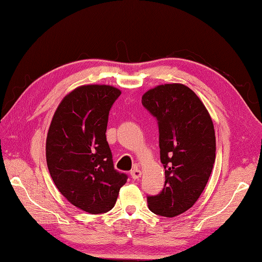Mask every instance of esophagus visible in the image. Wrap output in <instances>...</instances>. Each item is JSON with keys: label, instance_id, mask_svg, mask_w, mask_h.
I'll list each match as a JSON object with an SVG mask.
<instances>
[{"label": "esophagus", "instance_id": "esophagus-1", "mask_svg": "<svg viewBox=\"0 0 262 262\" xmlns=\"http://www.w3.org/2000/svg\"><path fill=\"white\" fill-rule=\"evenodd\" d=\"M141 174H142V172L140 171V168L137 167V166H135L134 168H133V170L130 171V176H132V178L133 179H139V178H141Z\"/></svg>", "mask_w": 262, "mask_h": 262}]
</instances>
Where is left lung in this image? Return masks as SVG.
<instances>
[{
	"mask_svg": "<svg viewBox=\"0 0 262 262\" xmlns=\"http://www.w3.org/2000/svg\"><path fill=\"white\" fill-rule=\"evenodd\" d=\"M142 105L158 121L162 192L147 198L149 209L174 217L192 208L209 180L216 157L214 125L200 98L179 83L158 85L142 96Z\"/></svg>",
	"mask_w": 262,
	"mask_h": 262,
	"instance_id": "1",
	"label": "left lung"
}]
</instances>
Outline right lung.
Segmentation results:
<instances>
[{"label":"right lung","instance_id":"obj_1","mask_svg":"<svg viewBox=\"0 0 262 262\" xmlns=\"http://www.w3.org/2000/svg\"><path fill=\"white\" fill-rule=\"evenodd\" d=\"M121 91L90 84L64 97L53 115L46 140L50 174L60 193L90 214L110 211L127 174L117 171L106 141L108 113Z\"/></svg>","mask_w":262,"mask_h":262}]
</instances>
